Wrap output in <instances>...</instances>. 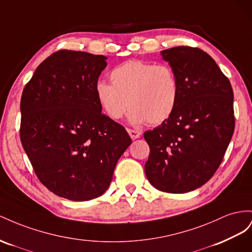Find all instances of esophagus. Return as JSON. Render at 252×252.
Wrapping results in <instances>:
<instances>
[{"instance_id":"esophagus-1","label":"esophagus","mask_w":252,"mask_h":252,"mask_svg":"<svg viewBox=\"0 0 252 252\" xmlns=\"http://www.w3.org/2000/svg\"><path fill=\"white\" fill-rule=\"evenodd\" d=\"M127 133L130 135V137L134 140V139H137L141 136V133L139 131H136V130H132V128H127Z\"/></svg>"}]
</instances>
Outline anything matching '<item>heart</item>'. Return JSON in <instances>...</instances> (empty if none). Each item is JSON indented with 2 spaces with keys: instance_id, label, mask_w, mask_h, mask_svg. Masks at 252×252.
Returning <instances> with one entry per match:
<instances>
[{
  "instance_id": "heart-1",
  "label": "heart",
  "mask_w": 252,
  "mask_h": 252,
  "mask_svg": "<svg viewBox=\"0 0 252 252\" xmlns=\"http://www.w3.org/2000/svg\"><path fill=\"white\" fill-rule=\"evenodd\" d=\"M110 78L112 83L100 80L95 84V94L111 119H120L127 106L128 118L135 125H160L173 114L178 83L169 65L131 60L115 67Z\"/></svg>"
}]
</instances>
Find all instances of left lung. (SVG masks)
I'll return each mask as SVG.
<instances>
[{"label": "left lung", "instance_id": "obj_1", "mask_svg": "<svg viewBox=\"0 0 252 252\" xmlns=\"http://www.w3.org/2000/svg\"><path fill=\"white\" fill-rule=\"evenodd\" d=\"M161 55L176 76L178 100L168 120L143 134L145 171L156 189L186 193L209 181L224 158L234 131L233 91L204 50L177 46Z\"/></svg>", "mask_w": 252, "mask_h": 252}]
</instances>
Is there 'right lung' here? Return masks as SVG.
I'll use <instances>...</instances> for the list:
<instances>
[{
	"instance_id": "right-lung-1",
	"label": "right lung",
	"mask_w": 252,
	"mask_h": 252,
	"mask_svg": "<svg viewBox=\"0 0 252 252\" xmlns=\"http://www.w3.org/2000/svg\"><path fill=\"white\" fill-rule=\"evenodd\" d=\"M106 59L56 52L37 67L21 98L20 137L35 175L56 195L75 202L102 195L132 143L96 98Z\"/></svg>"
}]
</instances>
